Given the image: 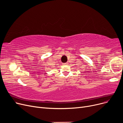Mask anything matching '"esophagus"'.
Instances as JSON below:
<instances>
[{"label":"esophagus","instance_id":"obj_1","mask_svg":"<svg viewBox=\"0 0 123 123\" xmlns=\"http://www.w3.org/2000/svg\"><path fill=\"white\" fill-rule=\"evenodd\" d=\"M63 64H64V65H68V62H67V63H64Z\"/></svg>","mask_w":123,"mask_h":123}]
</instances>
